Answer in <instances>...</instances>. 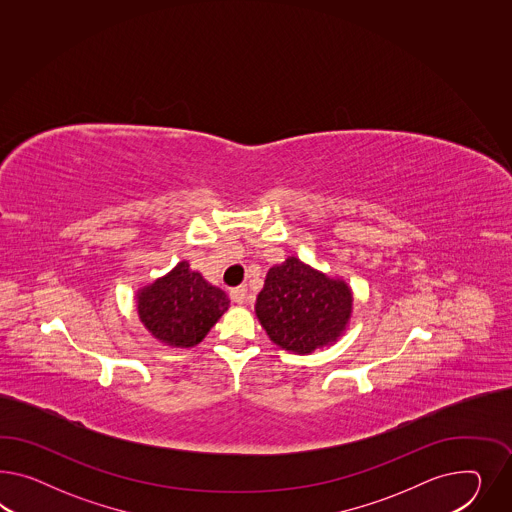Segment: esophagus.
Segmentation results:
<instances>
[{"instance_id": "obj_1", "label": "esophagus", "mask_w": 512, "mask_h": 512, "mask_svg": "<svg viewBox=\"0 0 512 512\" xmlns=\"http://www.w3.org/2000/svg\"><path fill=\"white\" fill-rule=\"evenodd\" d=\"M231 300L235 302V304L242 305L248 302V289L242 285V287H236L231 291Z\"/></svg>"}]
</instances>
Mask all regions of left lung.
<instances>
[{
  "label": "left lung",
  "instance_id": "obj_1",
  "mask_svg": "<svg viewBox=\"0 0 512 512\" xmlns=\"http://www.w3.org/2000/svg\"><path fill=\"white\" fill-rule=\"evenodd\" d=\"M352 291L296 257L272 266L257 296L255 315L270 341L294 354L333 345L352 315Z\"/></svg>",
  "mask_w": 512,
  "mask_h": 512
}]
</instances>
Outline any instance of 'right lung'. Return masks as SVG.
I'll use <instances>...</instances> for the list:
<instances>
[{
    "mask_svg": "<svg viewBox=\"0 0 512 512\" xmlns=\"http://www.w3.org/2000/svg\"><path fill=\"white\" fill-rule=\"evenodd\" d=\"M139 320L154 339L175 348L199 345L229 307L227 294L186 261L136 294Z\"/></svg>",
    "mask_w": 512,
    "mask_h": 512,
    "instance_id": "add662e5",
    "label": "right lung"
}]
</instances>
